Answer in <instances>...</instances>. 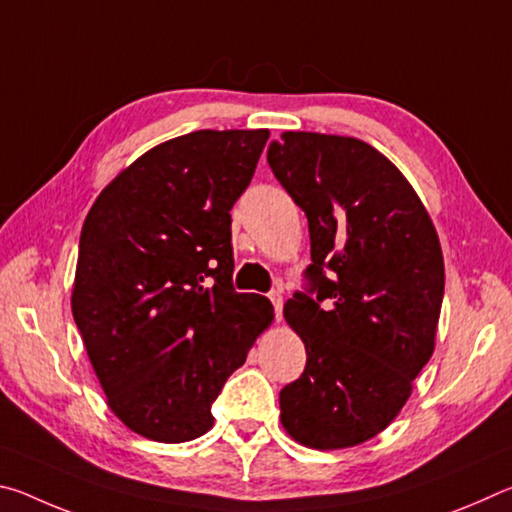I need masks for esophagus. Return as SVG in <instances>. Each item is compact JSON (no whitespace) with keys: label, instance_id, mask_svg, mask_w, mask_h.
Here are the masks:
<instances>
[{"label":"esophagus","instance_id":"34e87169","mask_svg":"<svg viewBox=\"0 0 512 512\" xmlns=\"http://www.w3.org/2000/svg\"><path fill=\"white\" fill-rule=\"evenodd\" d=\"M268 298H271V302H273L275 318H277V323H280V320H282V293L273 291V293H268Z\"/></svg>","mask_w":512,"mask_h":512}]
</instances>
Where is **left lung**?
Instances as JSON below:
<instances>
[{
    "label": "left lung",
    "instance_id": "obj_1",
    "mask_svg": "<svg viewBox=\"0 0 512 512\" xmlns=\"http://www.w3.org/2000/svg\"><path fill=\"white\" fill-rule=\"evenodd\" d=\"M268 164L309 221L307 277L284 318L307 350L280 393L282 427L311 449L366 443L427 366L445 293L438 232L409 180L357 137L287 131Z\"/></svg>",
    "mask_w": 512,
    "mask_h": 512
}]
</instances>
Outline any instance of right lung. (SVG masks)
I'll list each match as a JSON object with an SVG mask.
<instances>
[{
	"mask_svg": "<svg viewBox=\"0 0 512 512\" xmlns=\"http://www.w3.org/2000/svg\"><path fill=\"white\" fill-rule=\"evenodd\" d=\"M266 128L196 131L153 146L85 216L72 314L110 411L155 443L212 429L210 406L273 323L232 289L230 210Z\"/></svg>",
	"mask_w": 512,
	"mask_h": 512,
	"instance_id": "obj_1",
	"label": "right lung"
}]
</instances>
